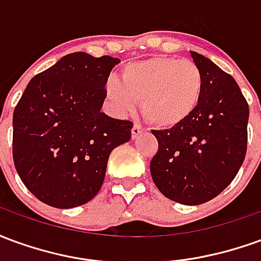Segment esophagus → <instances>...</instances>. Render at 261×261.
<instances>
[{"mask_svg": "<svg viewBox=\"0 0 261 261\" xmlns=\"http://www.w3.org/2000/svg\"><path fill=\"white\" fill-rule=\"evenodd\" d=\"M144 133V128H142L140 124H134L133 125V128H131V137H133V140H136L137 137L140 136Z\"/></svg>", "mask_w": 261, "mask_h": 261, "instance_id": "1", "label": "esophagus"}]
</instances>
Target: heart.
<instances>
[{"mask_svg": "<svg viewBox=\"0 0 261 261\" xmlns=\"http://www.w3.org/2000/svg\"><path fill=\"white\" fill-rule=\"evenodd\" d=\"M204 81L190 60L170 56L128 63L120 81L105 82V96L114 113L123 116L141 105L145 119L158 128H173L192 117L201 102Z\"/></svg>", "mask_w": 261, "mask_h": 261, "instance_id": "heart-1", "label": "heart"}]
</instances>
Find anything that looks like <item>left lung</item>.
<instances>
[{
  "instance_id": "8db88e82",
  "label": "left lung",
  "mask_w": 261,
  "mask_h": 261,
  "mask_svg": "<svg viewBox=\"0 0 261 261\" xmlns=\"http://www.w3.org/2000/svg\"><path fill=\"white\" fill-rule=\"evenodd\" d=\"M204 81L196 113L170 130H153L158 152L151 176L159 192L198 205L224 192L245 161L249 105L236 81L207 57L190 51Z\"/></svg>"
}]
</instances>
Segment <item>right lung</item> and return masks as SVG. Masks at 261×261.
I'll return each instance as SVG.
<instances>
[{
    "label": "right lung",
    "mask_w": 261,
    "mask_h": 261,
    "mask_svg": "<svg viewBox=\"0 0 261 261\" xmlns=\"http://www.w3.org/2000/svg\"><path fill=\"white\" fill-rule=\"evenodd\" d=\"M119 59L71 53L37 74L14 110L12 156L33 196L56 208L91 201L109 155L131 138L133 123L100 112L105 82Z\"/></svg>",
    "instance_id": "add662e5"
}]
</instances>
